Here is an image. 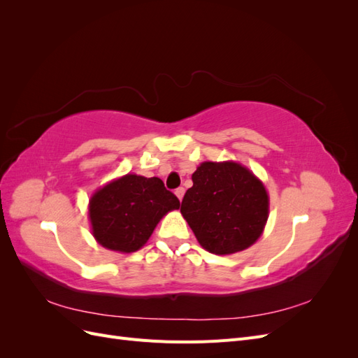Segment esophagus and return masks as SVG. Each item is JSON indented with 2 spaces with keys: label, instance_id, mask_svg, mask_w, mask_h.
<instances>
[{
  "label": "esophagus",
  "instance_id": "esophagus-1",
  "mask_svg": "<svg viewBox=\"0 0 358 358\" xmlns=\"http://www.w3.org/2000/svg\"><path fill=\"white\" fill-rule=\"evenodd\" d=\"M175 194H176V197L179 199V201L182 200V197H183V194H185V189H183L182 187L180 188H178L176 191H175Z\"/></svg>",
  "mask_w": 358,
  "mask_h": 358
}]
</instances>
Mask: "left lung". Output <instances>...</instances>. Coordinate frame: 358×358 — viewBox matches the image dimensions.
Returning a JSON list of instances; mask_svg holds the SVG:
<instances>
[{
	"mask_svg": "<svg viewBox=\"0 0 358 358\" xmlns=\"http://www.w3.org/2000/svg\"><path fill=\"white\" fill-rule=\"evenodd\" d=\"M180 212L206 251L229 255L262 236L268 196L263 182L239 162L206 161L192 173Z\"/></svg>",
	"mask_w": 358,
	"mask_h": 358,
	"instance_id": "1",
	"label": "left lung"
}]
</instances>
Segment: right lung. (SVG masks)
<instances>
[{"instance_id":"add662e5","label":"right lung","mask_w":358,"mask_h":358,"mask_svg":"<svg viewBox=\"0 0 358 358\" xmlns=\"http://www.w3.org/2000/svg\"><path fill=\"white\" fill-rule=\"evenodd\" d=\"M179 206L159 178L125 175L91 197L92 234L110 251L134 252L148 242L162 216Z\"/></svg>"}]
</instances>
